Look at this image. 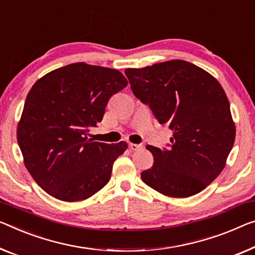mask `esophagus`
I'll list each match as a JSON object with an SVG mask.
<instances>
[{"mask_svg": "<svg viewBox=\"0 0 255 255\" xmlns=\"http://www.w3.org/2000/svg\"><path fill=\"white\" fill-rule=\"evenodd\" d=\"M128 148H130L131 150L133 151H136V150H140L142 146L141 144H136V143H128Z\"/></svg>", "mask_w": 255, "mask_h": 255, "instance_id": "1", "label": "esophagus"}]
</instances>
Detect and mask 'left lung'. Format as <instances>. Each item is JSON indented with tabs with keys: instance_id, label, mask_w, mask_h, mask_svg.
Wrapping results in <instances>:
<instances>
[{
	"instance_id": "1",
	"label": "left lung",
	"mask_w": 255,
	"mask_h": 255,
	"mask_svg": "<svg viewBox=\"0 0 255 255\" xmlns=\"http://www.w3.org/2000/svg\"><path fill=\"white\" fill-rule=\"evenodd\" d=\"M125 75L134 96L173 131L167 149L146 147L154 164L141 173L142 181L173 198L201 193L225 168L236 136L221 84L206 70L180 59L128 68Z\"/></svg>"
}]
</instances>
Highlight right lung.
<instances>
[{"label": "right lung", "mask_w": 255, "mask_h": 255, "mask_svg": "<svg viewBox=\"0 0 255 255\" xmlns=\"http://www.w3.org/2000/svg\"><path fill=\"white\" fill-rule=\"evenodd\" d=\"M128 85L117 69L75 62L35 82L17 127L23 163L45 193L84 201L111 180L128 143L97 142L89 132L103 121L113 95Z\"/></svg>", "instance_id": "obj_1"}]
</instances>
